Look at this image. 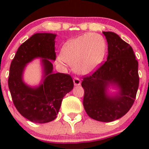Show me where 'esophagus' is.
Returning <instances> with one entry per match:
<instances>
[{
    "label": "esophagus",
    "mask_w": 149,
    "mask_h": 149,
    "mask_svg": "<svg viewBox=\"0 0 149 149\" xmlns=\"http://www.w3.org/2000/svg\"><path fill=\"white\" fill-rule=\"evenodd\" d=\"M81 80L78 78H74L73 79V84H74V86H80L81 85Z\"/></svg>",
    "instance_id": "1"
}]
</instances>
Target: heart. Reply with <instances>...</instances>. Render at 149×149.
I'll return each mask as SVG.
<instances>
[{"instance_id": "b5f03b06", "label": "heart", "mask_w": 149, "mask_h": 149, "mask_svg": "<svg viewBox=\"0 0 149 149\" xmlns=\"http://www.w3.org/2000/svg\"><path fill=\"white\" fill-rule=\"evenodd\" d=\"M106 52V43L102 36L88 33L69 40L63 46L57 62L72 65L76 73L86 75L102 63Z\"/></svg>"}]
</instances>
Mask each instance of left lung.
<instances>
[{
  "label": "left lung",
  "mask_w": 149,
  "mask_h": 149,
  "mask_svg": "<svg viewBox=\"0 0 149 149\" xmlns=\"http://www.w3.org/2000/svg\"><path fill=\"white\" fill-rule=\"evenodd\" d=\"M108 44L107 61L81 83L87 115L100 122L124 116L136 100L139 84V63L133 48L115 33L103 31ZM116 91L112 93L109 89Z\"/></svg>",
  "instance_id": "obj_1"
}]
</instances>
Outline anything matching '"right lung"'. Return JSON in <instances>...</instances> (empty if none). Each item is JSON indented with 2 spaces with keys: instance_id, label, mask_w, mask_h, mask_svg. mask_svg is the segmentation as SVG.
I'll return each mask as SVG.
<instances>
[{
  "instance_id": "right-lung-1",
  "label": "right lung",
  "mask_w": 149,
  "mask_h": 149,
  "mask_svg": "<svg viewBox=\"0 0 149 149\" xmlns=\"http://www.w3.org/2000/svg\"><path fill=\"white\" fill-rule=\"evenodd\" d=\"M56 34L36 33L21 45L10 63L8 88L19 113L36 123H46L56 118L65 94L73 88L70 76L53 72ZM41 59L43 76L38 86L26 84L23 76L26 65Z\"/></svg>"
}]
</instances>
